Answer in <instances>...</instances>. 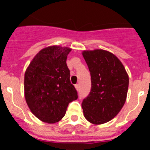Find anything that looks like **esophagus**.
Returning a JSON list of instances; mask_svg holds the SVG:
<instances>
[{"label": "esophagus", "mask_w": 150, "mask_h": 150, "mask_svg": "<svg viewBox=\"0 0 150 150\" xmlns=\"http://www.w3.org/2000/svg\"><path fill=\"white\" fill-rule=\"evenodd\" d=\"M75 89H76V90H77V91H79V85L76 84L75 86Z\"/></svg>", "instance_id": "1"}]
</instances>
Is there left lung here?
I'll return each instance as SVG.
<instances>
[{
	"instance_id": "1",
	"label": "left lung",
	"mask_w": 150,
	"mask_h": 150,
	"mask_svg": "<svg viewBox=\"0 0 150 150\" xmlns=\"http://www.w3.org/2000/svg\"><path fill=\"white\" fill-rule=\"evenodd\" d=\"M82 54L91 75V91L82 103L83 114L93 125L115 117L127 98L129 78L121 61L102 49L83 50Z\"/></svg>"
}]
</instances>
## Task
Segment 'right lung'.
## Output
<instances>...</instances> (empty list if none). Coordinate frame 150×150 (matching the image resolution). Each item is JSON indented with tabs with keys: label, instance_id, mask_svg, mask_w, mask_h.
Segmentation results:
<instances>
[{
	"label": "right lung",
	"instance_id": "right-lung-1",
	"mask_svg": "<svg viewBox=\"0 0 150 150\" xmlns=\"http://www.w3.org/2000/svg\"><path fill=\"white\" fill-rule=\"evenodd\" d=\"M71 50V48L57 45L43 48L25 70V99L32 113L43 122L61 121L68 103L78 98L66 64Z\"/></svg>",
	"mask_w": 150,
	"mask_h": 150
}]
</instances>
